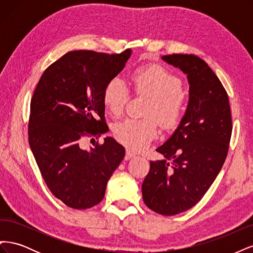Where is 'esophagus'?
I'll use <instances>...</instances> for the list:
<instances>
[{
	"instance_id": "obj_1",
	"label": "esophagus",
	"mask_w": 253,
	"mask_h": 253,
	"mask_svg": "<svg viewBox=\"0 0 253 253\" xmlns=\"http://www.w3.org/2000/svg\"><path fill=\"white\" fill-rule=\"evenodd\" d=\"M135 156H136V154H135V153L131 152V151H129V150H126V156H125L126 160H128V159H131V158H133V157H135Z\"/></svg>"
}]
</instances>
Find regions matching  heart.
Listing matches in <instances>:
<instances>
[{
    "instance_id": "b5f03b06",
    "label": "heart",
    "mask_w": 253,
    "mask_h": 253,
    "mask_svg": "<svg viewBox=\"0 0 253 253\" xmlns=\"http://www.w3.org/2000/svg\"><path fill=\"white\" fill-rule=\"evenodd\" d=\"M132 83L137 95L150 97L144 119L127 118L114 126V135L126 148L140 151L157 136V122L164 128H173L179 124L185 111L182 81L164 66L152 64L137 68L132 74ZM129 99V89L124 79L114 77L105 84L103 104L114 116L124 113Z\"/></svg>"
}]
</instances>
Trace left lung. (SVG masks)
Segmentation results:
<instances>
[{
	"instance_id": "1",
	"label": "left lung",
	"mask_w": 253,
	"mask_h": 253,
	"mask_svg": "<svg viewBox=\"0 0 253 253\" xmlns=\"http://www.w3.org/2000/svg\"><path fill=\"white\" fill-rule=\"evenodd\" d=\"M162 59L180 68L190 84L185 116L156 149L165 159L150 163L142 182L144 204L170 216L194 207L215 180L228 154L232 120L227 91L204 60L181 53Z\"/></svg>"
}]
</instances>
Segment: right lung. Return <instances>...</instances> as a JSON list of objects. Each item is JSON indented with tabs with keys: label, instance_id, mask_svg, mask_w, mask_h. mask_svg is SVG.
<instances>
[{
	"label": "right lung",
	"instance_id": "obj_1",
	"mask_svg": "<svg viewBox=\"0 0 253 253\" xmlns=\"http://www.w3.org/2000/svg\"><path fill=\"white\" fill-rule=\"evenodd\" d=\"M131 52H67L45 70L30 101V149L50 192L73 209L100 203L125 158V148L112 137L89 151L80 148V140L98 138L109 129L103 89L124 70Z\"/></svg>",
	"mask_w": 253,
	"mask_h": 253
}]
</instances>
